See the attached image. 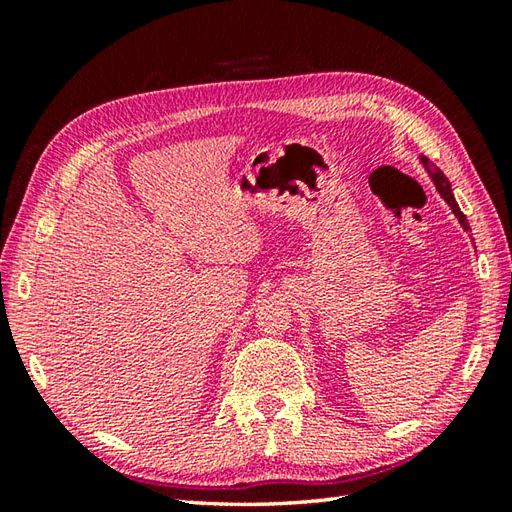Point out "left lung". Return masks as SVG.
Here are the masks:
<instances>
[{
	"mask_svg": "<svg viewBox=\"0 0 512 512\" xmlns=\"http://www.w3.org/2000/svg\"><path fill=\"white\" fill-rule=\"evenodd\" d=\"M422 165L427 167V171H429V176H431V180L436 182V187H438V191H440V195L444 200H447V204L451 206L453 209V213H455V217H458L460 220V224L464 226V231H471V226H469V220H466V215L460 211V206H458V202H455V198H453V191H451V184H449V178L444 176V173L438 169V167H433V165H429V158H424L422 156Z\"/></svg>",
	"mask_w": 512,
	"mask_h": 512,
	"instance_id": "8db88e82",
	"label": "left lung"
}]
</instances>
